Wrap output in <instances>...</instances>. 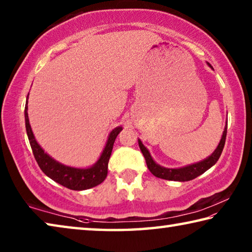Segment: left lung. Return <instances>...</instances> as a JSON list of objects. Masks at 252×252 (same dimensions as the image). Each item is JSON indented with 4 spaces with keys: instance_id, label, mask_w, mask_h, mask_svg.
I'll return each instance as SVG.
<instances>
[{
    "instance_id": "obj_1",
    "label": "left lung",
    "mask_w": 252,
    "mask_h": 252,
    "mask_svg": "<svg viewBox=\"0 0 252 252\" xmlns=\"http://www.w3.org/2000/svg\"><path fill=\"white\" fill-rule=\"evenodd\" d=\"M225 136H227V126L224 127L222 138L220 140L219 146L217 147L215 152H213L210 157L207 158L206 160H203L201 162H198V163L188 165V167L179 168V169H168V168L160 167L159 164H157L156 162L153 161L150 153L148 151V149L143 146L140 140H139V147L144 157V159H146L148 169L150 170V172L153 174V176L161 179H165V180L190 181L192 180V179L199 177L200 174H202L203 172H206L207 170L210 169L213 164H216V162L219 160L221 153H222L224 143H225Z\"/></svg>"
}]
</instances>
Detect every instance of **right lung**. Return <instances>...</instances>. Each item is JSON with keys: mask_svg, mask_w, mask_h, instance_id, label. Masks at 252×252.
I'll return each mask as SVG.
<instances>
[{"mask_svg": "<svg viewBox=\"0 0 252 252\" xmlns=\"http://www.w3.org/2000/svg\"><path fill=\"white\" fill-rule=\"evenodd\" d=\"M24 116L25 127H27L28 138L30 144H31L33 156L35 158L40 169L46 174V176L52 179L53 181L58 182L59 185L67 188V189L78 191L90 189V188L100 185V183L104 181L106 174H108V163L110 160L111 152H112L113 149V143L116 141L118 134L120 133L122 130L121 126L116 127V129L111 132L108 142H106V146L103 152H102L99 161H97L93 167L88 169H76L66 167V165L59 163L58 161L52 159L49 155H46L43 151V149L37 144L36 140L33 135L31 126H30L29 122L28 100L27 104H25Z\"/></svg>", "mask_w": 252, "mask_h": 252, "instance_id": "right-lung-1", "label": "right lung"}]
</instances>
